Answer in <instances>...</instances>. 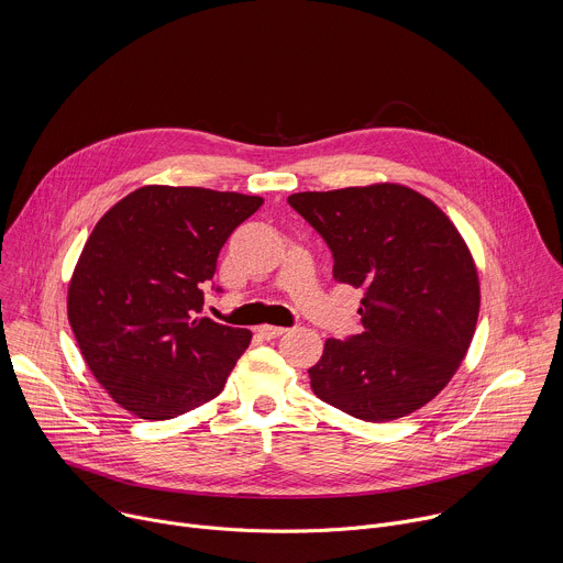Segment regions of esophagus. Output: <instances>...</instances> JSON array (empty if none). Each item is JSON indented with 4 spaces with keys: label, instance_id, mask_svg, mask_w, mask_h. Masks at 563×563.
I'll return each instance as SVG.
<instances>
[{
    "label": "esophagus",
    "instance_id": "esophagus-1",
    "mask_svg": "<svg viewBox=\"0 0 563 563\" xmlns=\"http://www.w3.org/2000/svg\"><path fill=\"white\" fill-rule=\"evenodd\" d=\"M285 332H287L285 328H276V325H261V328H258V334H261L263 339H267V341L278 339V336H283Z\"/></svg>",
    "mask_w": 563,
    "mask_h": 563
}]
</instances>
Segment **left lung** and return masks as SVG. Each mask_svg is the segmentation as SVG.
Returning a JSON list of instances; mask_svg holds the SVG:
<instances>
[{
  "mask_svg": "<svg viewBox=\"0 0 563 563\" xmlns=\"http://www.w3.org/2000/svg\"><path fill=\"white\" fill-rule=\"evenodd\" d=\"M287 202L334 256V280L363 289L361 334L330 339L313 394L363 421L408 417L459 369L478 318V276L450 218L404 185L302 191Z\"/></svg>",
  "mask_w": 563,
  "mask_h": 563,
  "instance_id": "1",
  "label": "left lung"
}]
</instances>
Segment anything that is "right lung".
<instances>
[{"instance_id":"right-lung-1","label":"right lung","mask_w":563,"mask_h":563,"mask_svg":"<svg viewBox=\"0 0 563 563\" xmlns=\"http://www.w3.org/2000/svg\"><path fill=\"white\" fill-rule=\"evenodd\" d=\"M258 196L140 187L91 231L68 285V323L118 406L167 421L216 398L252 332L198 316L202 285Z\"/></svg>"}]
</instances>
